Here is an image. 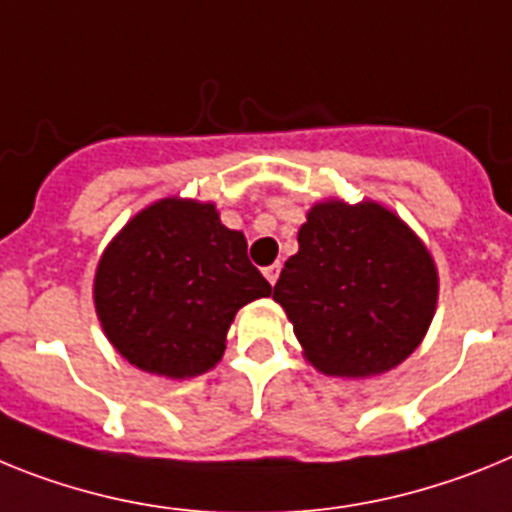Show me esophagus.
<instances>
[{"instance_id":"34e87169","label":"esophagus","mask_w":512,"mask_h":512,"mask_svg":"<svg viewBox=\"0 0 512 512\" xmlns=\"http://www.w3.org/2000/svg\"><path fill=\"white\" fill-rule=\"evenodd\" d=\"M265 273V278H268L270 286H275V281H278V275H281V265L278 262H273V265H268V268L262 270Z\"/></svg>"}]
</instances>
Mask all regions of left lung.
Wrapping results in <instances>:
<instances>
[{
  "label": "left lung",
  "mask_w": 512,
  "mask_h": 512,
  "mask_svg": "<svg viewBox=\"0 0 512 512\" xmlns=\"http://www.w3.org/2000/svg\"><path fill=\"white\" fill-rule=\"evenodd\" d=\"M273 299L324 376L371 379L407 361L438 306V268L420 237L379 201L324 198L306 211L299 252Z\"/></svg>",
  "instance_id": "left-lung-1"
}]
</instances>
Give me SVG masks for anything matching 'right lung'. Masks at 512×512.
Segmentation results:
<instances>
[{"label": "right lung", "mask_w": 512, "mask_h": 512, "mask_svg": "<svg viewBox=\"0 0 512 512\" xmlns=\"http://www.w3.org/2000/svg\"><path fill=\"white\" fill-rule=\"evenodd\" d=\"M270 296L242 231L211 201L170 195L128 219L102 250L97 319L139 371L182 381L216 368L237 311Z\"/></svg>", "instance_id": "right-lung-1"}]
</instances>
